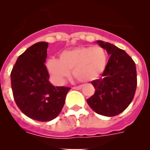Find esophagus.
<instances>
[{
    "label": "esophagus",
    "mask_w": 150,
    "mask_h": 150,
    "mask_svg": "<svg viewBox=\"0 0 150 150\" xmlns=\"http://www.w3.org/2000/svg\"><path fill=\"white\" fill-rule=\"evenodd\" d=\"M73 88H74V89H76V90H80L82 88V86H74V87H73Z\"/></svg>",
    "instance_id": "1"
}]
</instances>
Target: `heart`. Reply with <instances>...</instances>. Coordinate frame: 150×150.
Returning a JSON list of instances; mask_svg holds the SVG:
<instances>
[{
	"mask_svg": "<svg viewBox=\"0 0 150 150\" xmlns=\"http://www.w3.org/2000/svg\"><path fill=\"white\" fill-rule=\"evenodd\" d=\"M107 59V52L101 46L78 47L61 52L59 59H49L46 68L58 84H62L65 81L72 70L76 80L87 83L101 75L105 69Z\"/></svg>",
	"mask_w": 150,
	"mask_h": 150,
	"instance_id": "obj_1",
	"label": "heart"
}]
</instances>
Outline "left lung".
Wrapping results in <instances>:
<instances>
[{
	"label": "left lung",
	"instance_id": "8db88e82",
	"mask_svg": "<svg viewBox=\"0 0 150 150\" xmlns=\"http://www.w3.org/2000/svg\"><path fill=\"white\" fill-rule=\"evenodd\" d=\"M98 43L110 55L100 79L91 83L95 94L87 103L98 114L119 115L132 103L137 88V71L133 59L117 46L104 41Z\"/></svg>",
	"mask_w": 150,
	"mask_h": 150
}]
</instances>
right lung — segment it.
Wrapping results in <instances>:
<instances>
[{"instance_id": "obj_1", "label": "right lung", "mask_w": 150, "mask_h": 150, "mask_svg": "<svg viewBox=\"0 0 150 150\" xmlns=\"http://www.w3.org/2000/svg\"><path fill=\"white\" fill-rule=\"evenodd\" d=\"M48 43L39 42L18 56L11 71V87L16 104L28 117L49 122L59 116L71 88L49 81L44 64Z\"/></svg>"}]
</instances>
